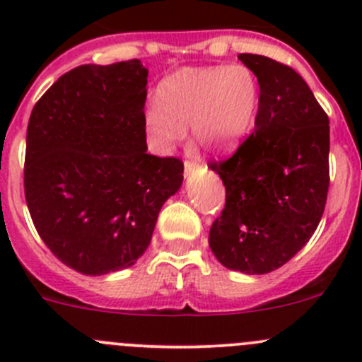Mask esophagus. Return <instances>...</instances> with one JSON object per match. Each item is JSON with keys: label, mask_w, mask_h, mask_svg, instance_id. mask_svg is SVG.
Listing matches in <instances>:
<instances>
[{"label": "esophagus", "mask_w": 362, "mask_h": 362, "mask_svg": "<svg viewBox=\"0 0 362 362\" xmlns=\"http://www.w3.org/2000/svg\"><path fill=\"white\" fill-rule=\"evenodd\" d=\"M198 166V160H192V159H187L184 163V168H185V173H191L192 170H194V168Z\"/></svg>", "instance_id": "obj_1"}]
</instances>
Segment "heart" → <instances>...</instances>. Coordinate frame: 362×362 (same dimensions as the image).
Instances as JSON below:
<instances>
[{"mask_svg": "<svg viewBox=\"0 0 362 362\" xmlns=\"http://www.w3.org/2000/svg\"><path fill=\"white\" fill-rule=\"evenodd\" d=\"M257 105L259 82L250 68H184L160 82L144 122L159 152L171 151L187 126L199 145L224 148L249 131Z\"/></svg>", "mask_w": 362, "mask_h": 362, "instance_id": "1", "label": "heart"}]
</instances>
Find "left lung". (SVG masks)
<instances>
[{
  "mask_svg": "<svg viewBox=\"0 0 362 362\" xmlns=\"http://www.w3.org/2000/svg\"><path fill=\"white\" fill-rule=\"evenodd\" d=\"M238 59L257 76L259 110L235 154L208 164L226 187L208 243L226 268L262 275L291 261L319 226L329 189V119L291 66L257 54Z\"/></svg>",
  "mask_w": 362,
  "mask_h": 362,
  "instance_id": "8db88e82",
  "label": "left lung"
}]
</instances>
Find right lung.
<instances>
[{
  "instance_id": "add662e5",
  "label": "right lung",
  "mask_w": 362,
  "mask_h": 362,
  "mask_svg": "<svg viewBox=\"0 0 362 362\" xmlns=\"http://www.w3.org/2000/svg\"><path fill=\"white\" fill-rule=\"evenodd\" d=\"M147 75L138 59L76 66L29 117L24 194L33 224L83 275L133 266L184 180L180 159L147 154Z\"/></svg>"
}]
</instances>
